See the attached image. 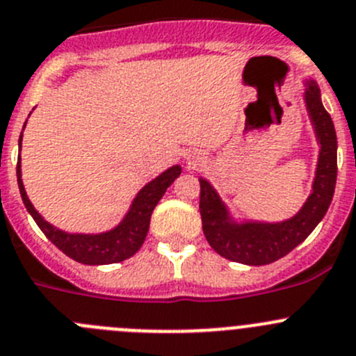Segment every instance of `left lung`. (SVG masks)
<instances>
[{
  "mask_svg": "<svg viewBox=\"0 0 356 356\" xmlns=\"http://www.w3.org/2000/svg\"><path fill=\"white\" fill-rule=\"evenodd\" d=\"M305 108L320 144L313 191L300 211L279 223L235 221L211 182L200 177V216L207 242L216 253L244 265H267L286 257L309 237L330 207L337 181V137L330 114L321 103L320 88L305 81Z\"/></svg>",
  "mask_w": 356,
  "mask_h": 356,
  "instance_id": "1",
  "label": "left lung"
}]
</instances>
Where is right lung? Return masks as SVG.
I'll use <instances>...</instances> for the list:
<instances>
[{"label": "right lung", "mask_w": 356, "mask_h": 356, "mask_svg": "<svg viewBox=\"0 0 356 356\" xmlns=\"http://www.w3.org/2000/svg\"><path fill=\"white\" fill-rule=\"evenodd\" d=\"M21 144L22 133L21 138H19V145ZM181 170L182 168L179 165H174V167H170L163 174H159L156 179H152L151 182H147L138 191L137 197L133 198L131 205H129L128 212H126L121 223L112 228V230L102 232V234H68V232L59 230L54 225L45 221L38 214V211L33 207L28 195H26L21 175V156L17 159V184L28 212L36 221L40 230L45 234V237L56 248L61 249L66 257L79 261V264L108 265L118 264V261L133 257L142 248L145 237H147L152 211L158 205V202L161 200L168 186L181 175Z\"/></svg>", "instance_id": "add662e5"}]
</instances>
